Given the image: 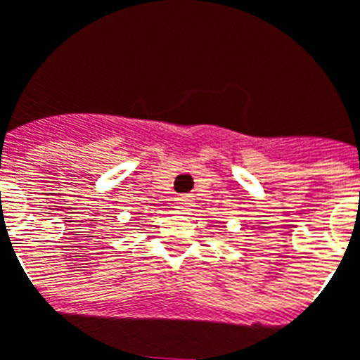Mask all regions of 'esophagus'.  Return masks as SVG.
Segmentation results:
<instances>
[{
	"label": "esophagus",
	"mask_w": 360,
	"mask_h": 360,
	"mask_svg": "<svg viewBox=\"0 0 360 360\" xmlns=\"http://www.w3.org/2000/svg\"><path fill=\"white\" fill-rule=\"evenodd\" d=\"M193 207V200L189 197H178L174 202V210L178 213H189Z\"/></svg>",
	"instance_id": "obj_1"
}]
</instances>
